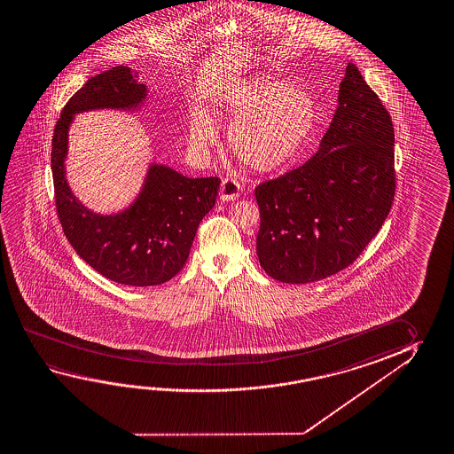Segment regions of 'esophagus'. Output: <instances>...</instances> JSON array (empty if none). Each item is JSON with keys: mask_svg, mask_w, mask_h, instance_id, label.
Segmentation results:
<instances>
[{"mask_svg": "<svg viewBox=\"0 0 454 454\" xmlns=\"http://www.w3.org/2000/svg\"><path fill=\"white\" fill-rule=\"evenodd\" d=\"M240 190H242V186H240L238 180L224 179L222 182V186H220V200L222 201H234V200H238Z\"/></svg>", "mask_w": 454, "mask_h": 454, "instance_id": "34e87169", "label": "esophagus"}]
</instances>
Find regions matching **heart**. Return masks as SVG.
I'll return each instance as SVG.
<instances>
[{
	"label": "heart",
	"mask_w": 454,
	"mask_h": 454,
	"mask_svg": "<svg viewBox=\"0 0 454 454\" xmlns=\"http://www.w3.org/2000/svg\"><path fill=\"white\" fill-rule=\"evenodd\" d=\"M220 112L231 125L228 144L232 153L256 172L290 166L310 141L318 120V107L309 93L275 77H261L231 90ZM216 139L212 119L206 114L194 115L190 125L194 147L208 149Z\"/></svg>",
	"instance_id": "1"
}]
</instances>
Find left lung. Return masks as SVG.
I'll return each mask as SVG.
<instances>
[{
	"instance_id": "left-lung-1",
	"label": "left lung",
	"mask_w": 454,
	"mask_h": 454,
	"mask_svg": "<svg viewBox=\"0 0 454 454\" xmlns=\"http://www.w3.org/2000/svg\"><path fill=\"white\" fill-rule=\"evenodd\" d=\"M337 101L318 152L254 190L256 254L278 282H318L340 272L377 236L393 204V121L353 63Z\"/></svg>"
}]
</instances>
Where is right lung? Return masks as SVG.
Returning <instances> with one entry per match:
<instances>
[{"label":"right lung","instance_id":"add662e5","mask_svg":"<svg viewBox=\"0 0 454 454\" xmlns=\"http://www.w3.org/2000/svg\"><path fill=\"white\" fill-rule=\"evenodd\" d=\"M131 67L91 77L61 111L52 137V176L61 228L75 253L112 282L153 286L185 266L202 218L215 206L218 177L192 179L150 163L141 190L120 212L99 214L75 198L67 179L69 128L74 115L97 109L136 111L149 95Z\"/></svg>","mask_w":454,"mask_h":454}]
</instances>
